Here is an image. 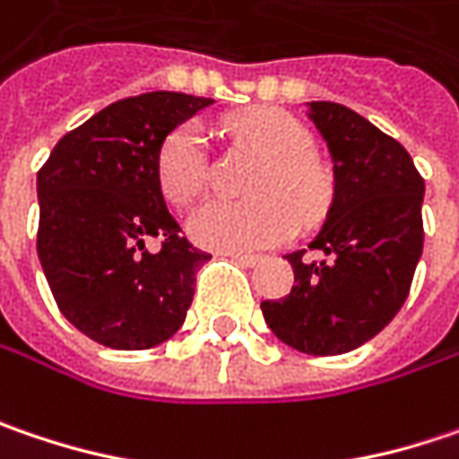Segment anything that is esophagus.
I'll return each instance as SVG.
<instances>
[{
    "mask_svg": "<svg viewBox=\"0 0 459 459\" xmlns=\"http://www.w3.org/2000/svg\"><path fill=\"white\" fill-rule=\"evenodd\" d=\"M221 255H227V258H232L235 264L247 265V268H253V265H258L264 261V255H253V253H232V250H224Z\"/></svg>",
    "mask_w": 459,
    "mask_h": 459,
    "instance_id": "obj_1",
    "label": "esophagus"
}]
</instances>
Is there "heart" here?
<instances>
[{
  "label": "heart",
  "instance_id": "1",
  "mask_svg": "<svg viewBox=\"0 0 459 459\" xmlns=\"http://www.w3.org/2000/svg\"><path fill=\"white\" fill-rule=\"evenodd\" d=\"M238 134L268 154L247 201H206L188 217V235L214 250H261L289 240L297 224H312L331 204L328 170L312 157V134L281 108H250L235 118ZM160 194L175 206L194 201L209 183L204 131L183 124L165 136L154 157Z\"/></svg>",
  "mask_w": 459,
  "mask_h": 459
}]
</instances>
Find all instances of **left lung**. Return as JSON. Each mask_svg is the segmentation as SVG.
<instances>
[{
	"mask_svg": "<svg viewBox=\"0 0 459 459\" xmlns=\"http://www.w3.org/2000/svg\"><path fill=\"white\" fill-rule=\"evenodd\" d=\"M333 157V201L309 250L289 253L294 287L261 302L279 341L312 356L354 351L403 307L424 250V178L401 142L351 108L309 103Z\"/></svg>",
	"mask_w": 459,
	"mask_h": 459,
	"instance_id": "8db88e82",
	"label": "left lung"
}]
</instances>
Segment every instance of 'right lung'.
Wrapping results in <instances>:
<instances>
[{
  "label": "right lung",
  "instance_id": "right-lung-1",
  "mask_svg": "<svg viewBox=\"0 0 459 459\" xmlns=\"http://www.w3.org/2000/svg\"><path fill=\"white\" fill-rule=\"evenodd\" d=\"M144 92L64 134L38 170V258L61 315L118 351L152 349L186 320L212 255L180 235L154 178L165 136L212 105ZM157 239L160 251H147Z\"/></svg>",
  "mask_w": 459,
  "mask_h": 459
}]
</instances>
